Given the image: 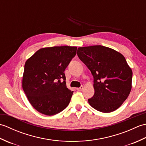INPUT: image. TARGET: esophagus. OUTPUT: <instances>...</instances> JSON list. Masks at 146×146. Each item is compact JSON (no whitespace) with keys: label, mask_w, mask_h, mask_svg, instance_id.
Wrapping results in <instances>:
<instances>
[{"label":"esophagus","mask_w":146,"mask_h":146,"mask_svg":"<svg viewBox=\"0 0 146 146\" xmlns=\"http://www.w3.org/2000/svg\"><path fill=\"white\" fill-rule=\"evenodd\" d=\"M83 88H84V87H83V86H81L80 88H77L76 90L78 91H82L83 90Z\"/></svg>","instance_id":"34e87169"}]
</instances>
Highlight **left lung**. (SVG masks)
Wrapping results in <instances>:
<instances>
[{"instance_id":"obj_1","label":"left lung","mask_w":146,"mask_h":146,"mask_svg":"<svg viewBox=\"0 0 146 146\" xmlns=\"http://www.w3.org/2000/svg\"><path fill=\"white\" fill-rule=\"evenodd\" d=\"M77 54L94 76L95 94L89 104L104 113L117 110L132 88V71L124 56L101 45L80 47Z\"/></svg>"}]
</instances>
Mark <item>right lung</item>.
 Returning a JSON list of instances; mask_svg holds the SVG:
<instances>
[{"label":"right lung","mask_w":146,"mask_h":146,"mask_svg":"<svg viewBox=\"0 0 146 146\" xmlns=\"http://www.w3.org/2000/svg\"><path fill=\"white\" fill-rule=\"evenodd\" d=\"M76 49L68 46L43 48L26 61L22 86L30 104L39 112L53 115L69 104L73 92L66 87L64 71Z\"/></svg>","instance_id":"1"}]
</instances>
